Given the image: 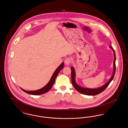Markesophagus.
Listing matches in <instances>:
<instances>
[{"label": "esophagus", "mask_w": 128, "mask_h": 128, "mask_svg": "<svg viewBox=\"0 0 128 128\" xmlns=\"http://www.w3.org/2000/svg\"><path fill=\"white\" fill-rule=\"evenodd\" d=\"M72 62V59L70 58H66L64 60V63L66 65H69Z\"/></svg>", "instance_id": "esophagus-1"}]
</instances>
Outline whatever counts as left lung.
I'll list each match as a JSON object with an SVG mask.
<instances>
[{"instance_id":"8db88e82","label":"left lung","mask_w":128,"mask_h":128,"mask_svg":"<svg viewBox=\"0 0 128 128\" xmlns=\"http://www.w3.org/2000/svg\"><path fill=\"white\" fill-rule=\"evenodd\" d=\"M110 48H111L113 51L114 53V71H113V73L111 77L110 80L104 86L101 87L100 88H97V89H90V88H83L82 87L79 86L77 84V83L75 82V70L73 67L72 66L71 67V70H72V83L73 85V86L74 88L78 92L80 93H81L84 94L86 95H88V96H94V95H97L102 92L104 91L109 85L110 83L111 82V81L113 80L114 76L115 75V71H116V66H115V60H116V56H115V53L114 49L111 46H110Z\"/></svg>"}]
</instances>
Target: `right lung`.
<instances>
[{"mask_svg":"<svg viewBox=\"0 0 128 128\" xmlns=\"http://www.w3.org/2000/svg\"><path fill=\"white\" fill-rule=\"evenodd\" d=\"M64 62L62 63V64L57 68V69L55 70V72L52 75V77H51V79L50 80L49 82H48V83L45 86H44L43 88H41L39 90H38L32 91H26V90H24L22 88H20V89L23 91L24 92H26L27 94H32V95H39V94H45V93L48 92L52 88L53 85H54V84L55 83V79H56L57 75L60 72V70L64 68Z\"/></svg>","mask_w":128,"mask_h":128,"instance_id":"1","label":"right lung"}]
</instances>
